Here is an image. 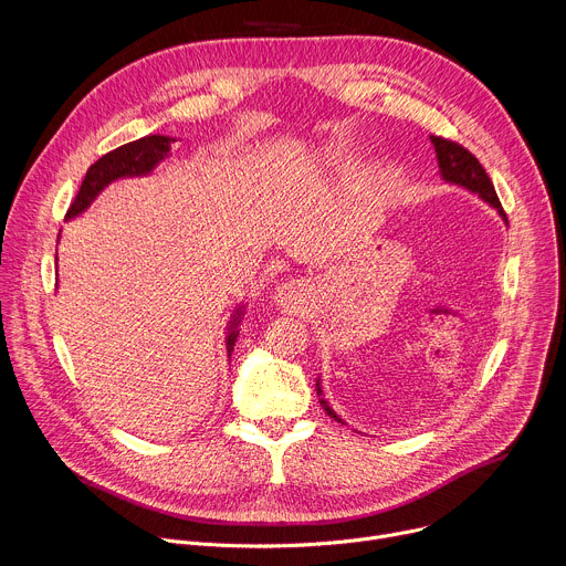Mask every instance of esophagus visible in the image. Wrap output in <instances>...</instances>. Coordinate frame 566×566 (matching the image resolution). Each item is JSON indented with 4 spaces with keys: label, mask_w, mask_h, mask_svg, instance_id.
Wrapping results in <instances>:
<instances>
[{
    "label": "esophagus",
    "mask_w": 566,
    "mask_h": 566,
    "mask_svg": "<svg viewBox=\"0 0 566 566\" xmlns=\"http://www.w3.org/2000/svg\"><path fill=\"white\" fill-rule=\"evenodd\" d=\"M306 295V286L302 284V282H286V284H282V286H277L275 289V293H273V302L280 306V308H295L300 302H302V297Z\"/></svg>",
    "instance_id": "obj_1"
}]
</instances>
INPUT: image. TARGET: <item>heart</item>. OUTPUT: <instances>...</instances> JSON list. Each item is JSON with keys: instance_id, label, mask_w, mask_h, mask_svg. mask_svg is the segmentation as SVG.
<instances>
[{"instance_id": "obj_1", "label": "heart", "mask_w": 566, "mask_h": 566, "mask_svg": "<svg viewBox=\"0 0 566 566\" xmlns=\"http://www.w3.org/2000/svg\"><path fill=\"white\" fill-rule=\"evenodd\" d=\"M343 160H345V151H343L340 147H336V145H329V147L317 151V164H319V166L336 168V166L343 164Z\"/></svg>"}]
</instances>
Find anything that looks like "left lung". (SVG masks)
Here are the masks:
<instances>
[{
  "label": "left lung",
  "mask_w": 566,
  "mask_h": 566,
  "mask_svg": "<svg viewBox=\"0 0 566 566\" xmlns=\"http://www.w3.org/2000/svg\"><path fill=\"white\" fill-rule=\"evenodd\" d=\"M430 140H432L434 151H437V164H439V175H441V179H443L446 184H452V186H457V188H463V190L476 195L483 203H489L491 208H495L497 214L509 223L506 212H504V208H502V203H500V199H497L495 186H493V181L489 179L486 170L481 168L479 160H476L465 147H461L459 143H452V140L439 138V136H430ZM315 391H317V396H319V406L325 408V412H327L334 421L347 426V423L336 415V410L329 406V400L325 398V389H322V378H319V376H317V380H315Z\"/></svg>",
  "instance_id": "1"
}]
</instances>
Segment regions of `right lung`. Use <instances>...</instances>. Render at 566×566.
I'll return each instance as SVG.
<instances>
[{"label": "right lung", "instance_id": "obj_1", "mask_svg": "<svg viewBox=\"0 0 566 566\" xmlns=\"http://www.w3.org/2000/svg\"><path fill=\"white\" fill-rule=\"evenodd\" d=\"M177 138L172 136H160V134H149L143 136L138 140H132L109 154H105L103 158H98L96 164L87 170L83 186L77 190L75 201L71 203V208L66 210V221L80 217L83 212L90 210V206L98 199V195L112 186L118 179H132V177H147L151 175L170 154V147ZM60 241V234H57ZM57 260V258H55ZM247 306L239 304L228 319V327H226V354L228 358L232 356V347L237 343V327L241 317H244Z\"/></svg>", "mask_w": 566, "mask_h": 566}]
</instances>
